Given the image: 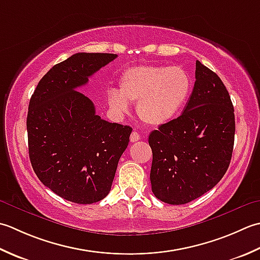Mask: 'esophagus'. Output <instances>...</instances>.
<instances>
[{
  "mask_svg": "<svg viewBox=\"0 0 260 260\" xmlns=\"http://www.w3.org/2000/svg\"><path fill=\"white\" fill-rule=\"evenodd\" d=\"M130 140H131V142H136V141H138V140H140L139 132L132 131V134H131V136H130Z\"/></svg>",
  "mask_w": 260,
  "mask_h": 260,
  "instance_id": "obj_1",
  "label": "esophagus"
}]
</instances>
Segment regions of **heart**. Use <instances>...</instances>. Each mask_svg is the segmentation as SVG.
Masks as SVG:
<instances>
[{"label": "heart", "instance_id": "b5f03b06", "mask_svg": "<svg viewBox=\"0 0 260 260\" xmlns=\"http://www.w3.org/2000/svg\"><path fill=\"white\" fill-rule=\"evenodd\" d=\"M119 87L107 92L115 114H128L130 103L137 102V113L142 122L159 126L172 122L181 113L189 98L192 81L178 66L141 65L121 74Z\"/></svg>", "mask_w": 260, "mask_h": 260}]
</instances>
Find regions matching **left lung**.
Returning <instances> with one entry per match:
<instances>
[{"label": "left lung", "instance_id": "left-lung-1", "mask_svg": "<svg viewBox=\"0 0 260 260\" xmlns=\"http://www.w3.org/2000/svg\"><path fill=\"white\" fill-rule=\"evenodd\" d=\"M193 92L183 113L149 135L151 190L181 205L202 197L223 177L235 142V113L220 77L197 60Z\"/></svg>", "mask_w": 260, "mask_h": 260}]
</instances>
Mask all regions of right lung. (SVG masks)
Wrapping results in <instances>:
<instances>
[{"mask_svg": "<svg viewBox=\"0 0 260 260\" xmlns=\"http://www.w3.org/2000/svg\"><path fill=\"white\" fill-rule=\"evenodd\" d=\"M118 57L78 52L40 79L30 99L26 131L31 165L41 183L77 204L110 193L132 129L95 113L91 100L76 91Z\"/></svg>", "mask_w": 260, "mask_h": 260, "instance_id": "1", "label": "right lung"}]
</instances>
